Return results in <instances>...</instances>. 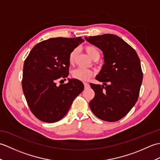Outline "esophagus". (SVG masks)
<instances>
[{
	"label": "esophagus",
	"instance_id": "obj_1",
	"mask_svg": "<svg viewBox=\"0 0 160 160\" xmlns=\"http://www.w3.org/2000/svg\"><path fill=\"white\" fill-rule=\"evenodd\" d=\"M84 88H85V89H88V88H89V87H90L89 84L88 82H84Z\"/></svg>",
	"mask_w": 160,
	"mask_h": 160
}]
</instances>
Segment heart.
Wrapping results in <instances>:
<instances>
[{
  "label": "heart",
  "mask_w": 160,
  "mask_h": 160,
  "mask_svg": "<svg viewBox=\"0 0 160 160\" xmlns=\"http://www.w3.org/2000/svg\"><path fill=\"white\" fill-rule=\"evenodd\" d=\"M84 49H85L86 52L88 55L93 60L98 58H99L100 52V50L98 49V47L93 45H88L84 47ZM77 56V50L73 49L71 51V52L69 53V61L70 64H73L76 60V58ZM93 71L91 70L84 69V68H77L72 72V76L76 78V79L80 80H89L90 78L93 76Z\"/></svg>",
  "instance_id": "heart-1"
}]
</instances>
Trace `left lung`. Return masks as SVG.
<instances>
[{
    "mask_svg": "<svg viewBox=\"0 0 160 160\" xmlns=\"http://www.w3.org/2000/svg\"><path fill=\"white\" fill-rule=\"evenodd\" d=\"M100 49L104 64L96 80L103 85L91 83L95 96L89 102L96 117L116 122L124 117L138 99L143 79L140 60L133 48L113 34L85 37Z\"/></svg>",
    "mask_w": 160,
    "mask_h": 160,
    "instance_id": "left-lung-1",
    "label": "left lung"
}]
</instances>
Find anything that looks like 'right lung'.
Returning <instances> with one entry per match:
<instances>
[{"instance_id":"1","label":"right lung","mask_w":160,"mask_h":160,"mask_svg":"<svg viewBox=\"0 0 160 160\" xmlns=\"http://www.w3.org/2000/svg\"><path fill=\"white\" fill-rule=\"evenodd\" d=\"M84 40L78 38H52L33 47L23 66L22 87L32 113L45 122L61 120L84 84L77 79L65 80L69 75V53Z\"/></svg>"}]
</instances>
